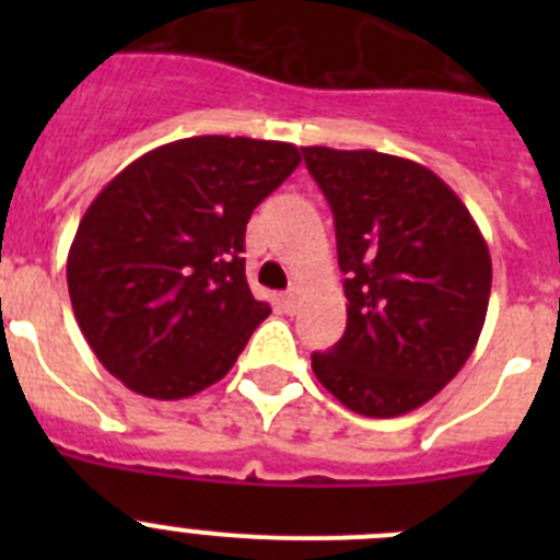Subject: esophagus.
<instances>
[{
	"label": "esophagus",
	"instance_id": "34e87169",
	"mask_svg": "<svg viewBox=\"0 0 560 560\" xmlns=\"http://www.w3.org/2000/svg\"><path fill=\"white\" fill-rule=\"evenodd\" d=\"M283 308L289 311V314H294L296 308H300V285H291L289 291L283 294Z\"/></svg>",
	"mask_w": 560,
	"mask_h": 560
}]
</instances>
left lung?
<instances>
[{
  "instance_id": "obj_1",
  "label": "left lung",
  "mask_w": 560,
  "mask_h": 560,
  "mask_svg": "<svg viewBox=\"0 0 560 560\" xmlns=\"http://www.w3.org/2000/svg\"><path fill=\"white\" fill-rule=\"evenodd\" d=\"M334 210L348 328L311 368L339 404L398 418L463 370L482 334L491 252L438 173L378 151L303 148Z\"/></svg>"
}]
</instances>
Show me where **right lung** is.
I'll list each match as a JSON object with an SVG mask.
<instances>
[{"instance_id":"add662e5","label":"right lung","mask_w":560,"mask_h":560,"mask_svg":"<svg viewBox=\"0 0 560 560\" xmlns=\"http://www.w3.org/2000/svg\"><path fill=\"white\" fill-rule=\"evenodd\" d=\"M300 165L291 142L187 137L122 167L67 257L72 311L103 368L179 400L224 378L271 314L244 271L249 215Z\"/></svg>"}]
</instances>
